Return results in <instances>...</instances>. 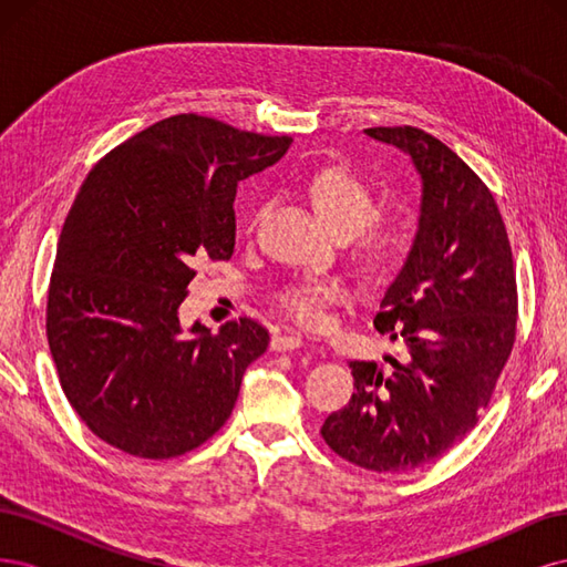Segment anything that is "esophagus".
Listing matches in <instances>:
<instances>
[{"label": "esophagus", "mask_w": 567, "mask_h": 567, "mask_svg": "<svg viewBox=\"0 0 567 567\" xmlns=\"http://www.w3.org/2000/svg\"><path fill=\"white\" fill-rule=\"evenodd\" d=\"M302 346H305L302 336H296V333H284L271 340L274 352H293V350H300Z\"/></svg>", "instance_id": "esophagus-1"}]
</instances>
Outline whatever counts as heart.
I'll use <instances>...</instances> for the list:
<instances>
[{
    "label": "heart",
    "instance_id": "1",
    "mask_svg": "<svg viewBox=\"0 0 567 567\" xmlns=\"http://www.w3.org/2000/svg\"><path fill=\"white\" fill-rule=\"evenodd\" d=\"M305 194L326 225L340 236H350L352 262L371 279L388 277L414 248L416 225L411 215L375 213L373 186L350 167L319 169L305 182ZM346 298V286L336 279H298L277 293L281 310L305 326L321 323L326 307Z\"/></svg>",
    "mask_w": 567,
    "mask_h": 567
}]
</instances>
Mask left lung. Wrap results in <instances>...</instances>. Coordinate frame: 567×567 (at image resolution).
<instances>
[{"instance_id":"1","label":"left lung","mask_w":567,"mask_h":567,"mask_svg":"<svg viewBox=\"0 0 567 567\" xmlns=\"http://www.w3.org/2000/svg\"><path fill=\"white\" fill-rule=\"evenodd\" d=\"M364 132L409 153L423 182L414 248L373 319L402 352L385 369L350 362L357 390L321 437L359 468L404 473L450 452L483 416L516 342L518 288L485 182L419 127Z\"/></svg>"}]
</instances>
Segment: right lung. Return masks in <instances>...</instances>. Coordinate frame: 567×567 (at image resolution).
Here are the masks:
<instances>
[{"instance_id":"obj_1","label":"right lung","mask_w":567,"mask_h":567,"mask_svg":"<svg viewBox=\"0 0 567 567\" xmlns=\"http://www.w3.org/2000/svg\"><path fill=\"white\" fill-rule=\"evenodd\" d=\"M290 136L179 113L101 158L63 221L47 338L68 402L111 447L173 458L231 416L241 379L269 346L250 317L184 331L196 260H229L241 179L277 163Z\"/></svg>"}]
</instances>
